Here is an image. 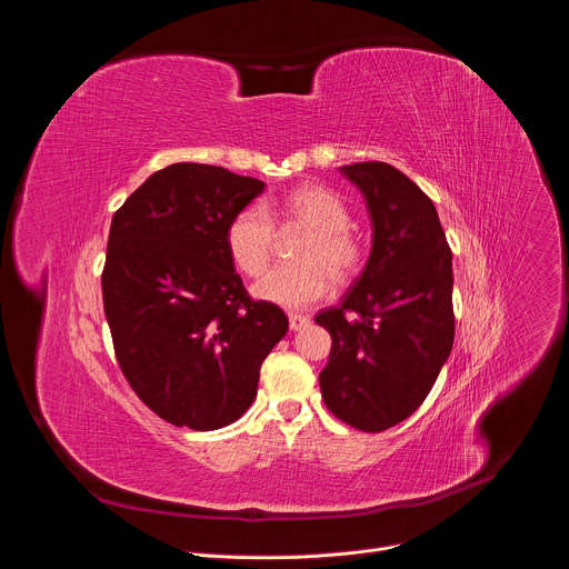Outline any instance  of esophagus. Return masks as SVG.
I'll use <instances>...</instances> for the list:
<instances>
[{"label":"esophagus","mask_w":569,"mask_h":569,"mask_svg":"<svg viewBox=\"0 0 569 569\" xmlns=\"http://www.w3.org/2000/svg\"><path fill=\"white\" fill-rule=\"evenodd\" d=\"M288 323H290V331H301V329H306V327H308L310 319H308L306 315L290 312V315H288Z\"/></svg>","instance_id":"34e87169"}]
</instances>
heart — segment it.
Returning <instances> with one entry per match:
<instances>
[{"mask_svg": "<svg viewBox=\"0 0 569 569\" xmlns=\"http://www.w3.org/2000/svg\"><path fill=\"white\" fill-rule=\"evenodd\" d=\"M271 216L268 217L267 213ZM303 227L308 236L295 252L297 266H283L266 274L254 295L283 308H306L336 283L351 281L365 259L360 240L349 231V209L338 193L321 184H301L288 191L277 207L248 204L227 224V252L246 277H261L277 248L274 224Z\"/></svg>", "mask_w": 569, "mask_h": 569, "instance_id": "b5f03b06", "label": "heart"}]
</instances>
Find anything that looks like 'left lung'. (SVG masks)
Returning <instances> with one entry per match:
<instances>
[{"mask_svg":"<svg viewBox=\"0 0 569 569\" xmlns=\"http://www.w3.org/2000/svg\"><path fill=\"white\" fill-rule=\"evenodd\" d=\"M342 173L362 191L373 246L340 306L315 321L331 333L321 398L347 426L382 432L419 410L452 351V252L432 200L385 161Z\"/></svg>","mask_w":569,"mask_h":569,"instance_id":"8db88e82","label":"left lung"}]
</instances>
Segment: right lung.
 <instances>
[{
	"label": "right lung",
	"mask_w": 569,
	"mask_h": 569,
	"mask_svg": "<svg viewBox=\"0 0 569 569\" xmlns=\"http://www.w3.org/2000/svg\"><path fill=\"white\" fill-rule=\"evenodd\" d=\"M266 184L180 161L114 213L101 274L117 362L134 393L178 428L218 430L257 398L286 312L248 295L227 252L229 220Z\"/></svg>",
	"instance_id": "1"
}]
</instances>
